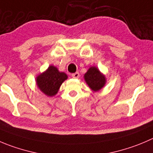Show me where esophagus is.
Returning <instances> with one entry per match:
<instances>
[{
    "mask_svg": "<svg viewBox=\"0 0 153 153\" xmlns=\"http://www.w3.org/2000/svg\"><path fill=\"white\" fill-rule=\"evenodd\" d=\"M72 77L75 78V79H77V78L79 77V74L78 72L74 73V74H72Z\"/></svg>",
    "mask_w": 153,
    "mask_h": 153,
    "instance_id": "34e87169",
    "label": "esophagus"
}]
</instances>
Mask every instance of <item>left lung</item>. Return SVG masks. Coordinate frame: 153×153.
<instances>
[{
  "mask_svg": "<svg viewBox=\"0 0 153 153\" xmlns=\"http://www.w3.org/2000/svg\"><path fill=\"white\" fill-rule=\"evenodd\" d=\"M84 77L88 86L95 91L101 89L106 82L105 76L101 74L99 70L94 67H91L88 69L86 74L84 75Z\"/></svg>",
  "mask_w": 153,
  "mask_h": 153,
  "instance_id": "8db88e82",
  "label": "left lung"
}]
</instances>
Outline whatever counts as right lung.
Returning <instances> with one entry per match:
<instances>
[{"label": "right lung", "instance_id": "right-lung-1", "mask_svg": "<svg viewBox=\"0 0 153 153\" xmlns=\"http://www.w3.org/2000/svg\"><path fill=\"white\" fill-rule=\"evenodd\" d=\"M68 76L63 72H59L54 66L49 67L46 72L37 77L38 88L48 96H53L58 92L62 82L67 79Z\"/></svg>", "mask_w": 153, "mask_h": 153}]
</instances>
